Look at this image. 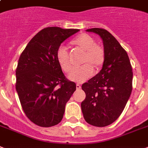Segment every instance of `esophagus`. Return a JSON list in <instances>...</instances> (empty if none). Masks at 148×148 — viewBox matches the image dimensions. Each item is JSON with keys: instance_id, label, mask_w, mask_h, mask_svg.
Wrapping results in <instances>:
<instances>
[{"instance_id": "1", "label": "esophagus", "mask_w": 148, "mask_h": 148, "mask_svg": "<svg viewBox=\"0 0 148 148\" xmlns=\"http://www.w3.org/2000/svg\"><path fill=\"white\" fill-rule=\"evenodd\" d=\"M76 88L77 89V90H80V89L81 88V86H80V84H76Z\"/></svg>"}]
</instances>
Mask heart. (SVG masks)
<instances>
[{
	"label": "heart",
	"mask_w": 148,
	"mask_h": 148,
	"mask_svg": "<svg viewBox=\"0 0 148 148\" xmlns=\"http://www.w3.org/2000/svg\"><path fill=\"white\" fill-rule=\"evenodd\" d=\"M71 45L77 49L84 51L80 64L84 65L74 69L69 74V79L75 82H84L91 76L93 71H98L105 62V51L97 45L93 37L86 33H82L72 40ZM56 59L60 68L65 73L71 70L69 53L65 48L61 46L56 52Z\"/></svg>",
	"instance_id": "1"
}]
</instances>
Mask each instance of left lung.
<instances>
[{
	"mask_svg": "<svg viewBox=\"0 0 148 148\" xmlns=\"http://www.w3.org/2000/svg\"><path fill=\"white\" fill-rule=\"evenodd\" d=\"M86 31L100 36L106 58L99 73L83 84L86 98L81 109L87 123L104 127L115 122L125 107L132 90V68L126 51L110 32L101 28Z\"/></svg>",
	"mask_w": 148,
	"mask_h": 148,
	"instance_id": "left-lung-1",
	"label": "left lung"
}]
</instances>
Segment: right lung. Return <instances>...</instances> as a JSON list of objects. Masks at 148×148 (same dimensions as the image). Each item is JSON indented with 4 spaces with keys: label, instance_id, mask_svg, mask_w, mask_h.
Instances as JSON below:
<instances>
[{
    "label": "right lung",
    "instance_id": "add662e5",
    "mask_svg": "<svg viewBox=\"0 0 148 148\" xmlns=\"http://www.w3.org/2000/svg\"><path fill=\"white\" fill-rule=\"evenodd\" d=\"M79 29L52 26L39 31L21 53L16 69V90L29 119L41 127L62 121L76 84L66 78L56 59L64 41Z\"/></svg>",
    "mask_w": 148,
    "mask_h": 148
}]
</instances>
